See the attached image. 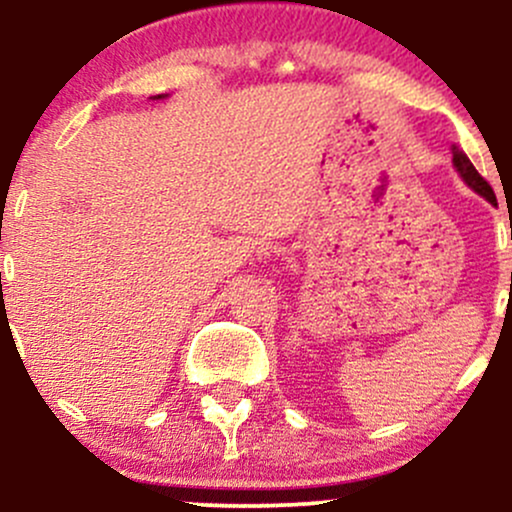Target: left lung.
Returning a JSON list of instances; mask_svg holds the SVG:
<instances>
[{"label": "left lung", "instance_id": "left-lung-1", "mask_svg": "<svg viewBox=\"0 0 512 512\" xmlns=\"http://www.w3.org/2000/svg\"><path fill=\"white\" fill-rule=\"evenodd\" d=\"M452 163H455V168H457V173H460V178L467 182V185L472 187L474 192H479L481 197L489 199L491 204L496 202V195H493L491 185L484 178H481L479 170L472 166V161H469L467 154H464L460 146H452Z\"/></svg>", "mask_w": 512, "mask_h": 512}]
</instances>
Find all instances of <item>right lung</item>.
<instances>
[{
	"label": "right lung",
	"mask_w": 512,
	"mask_h": 512,
	"mask_svg": "<svg viewBox=\"0 0 512 512\" xmlns=\"http://www.w3.org/2000/svg\"><path fill=\"white\" fill-rule=\"evenodd\" d=\"M154 98H163V96H154Z\"/></svg>",
	"instance_id": "add662e5"
}]
</instances>
